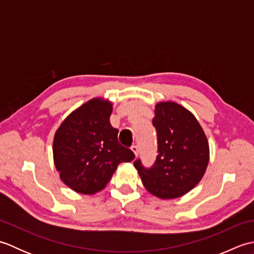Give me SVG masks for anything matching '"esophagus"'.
Returning a JSON list of instances; mask_svg holds the SVG:
<instances>
[{"label": "esophagus", "mask_w": 254, "mask_h": 254, "mask_svg": "<svg viewBox=\"0 0 254 254\" xmlns=\"http://www.w3.org/2000/svg\"><path fill=\"white\" fill-rule=\"evenodd\" d=\"M131 149H132V152L134 153V156H135V157H137V155H138V148H137V146H135V145H133Z\"/></svg>", "instance_id": "1"}]
</instances>
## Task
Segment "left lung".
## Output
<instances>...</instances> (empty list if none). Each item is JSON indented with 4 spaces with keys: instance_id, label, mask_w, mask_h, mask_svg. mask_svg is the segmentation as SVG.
<instances>
[{
    "instance_id": "8db88e82",
    "label": "left lung",
    "mask_w": 254,
    "mask_h": 254,
    "mask_svg": "<svg viewBox=\"0 0 254 254\" xmlns=\"http://www.w3.org/2000/svg\"><path fill=\"white\" fill-rule=\"evenodd\" d=\"M153 124L157 131L158 155L145 169L134 161L145 189L161 199L183 196L201 181L209 161V145L201 124L176 101L155 105Z\"/></svg>"
}]
</instances>
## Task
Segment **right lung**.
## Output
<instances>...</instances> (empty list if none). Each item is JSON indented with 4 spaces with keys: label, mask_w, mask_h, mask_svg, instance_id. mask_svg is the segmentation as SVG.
Returning <instances> with one entry per match:
<instances>
[{
    "label": "right lung",
    "mask_w": 254,
    "mask_h": 254,
    "mask_svg": "<svg viewBox=\"0 0 254 254\" xmlns=\"http://www.w3.org/2000/svg\"><path fill=\"white\" fill-rule=\"evenodd\" d=\"M113 104L95 97L64 119L53 137V163L71 190L91 195L106 188L118 166L135 156L118 142L110 124Z\"/></svg>",
    "instance_id": "add662e5"
}]
</instances>
